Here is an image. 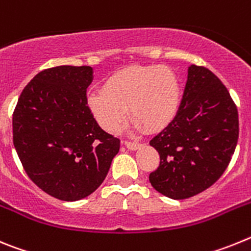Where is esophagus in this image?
I'll return each instance as SVG.
<instances>
[{
  "label": "esophagus",
  "instance_id": "esophagus-1",
  "mask_svg": "<svg viewBox=\"0 0 251 251\" xmlns=\"http://www.w3.org/2000/svg\"><path fill=\"white\" fill-rule=\"evenodd\" d=\"M124 146L128 148V150L130 151H136L138 150L139 147H141V143H138V142H130V141H126L124 142Z\"/></svg>",
  "mask_w": 251,
  "mask_h": 251
}]
</instances>
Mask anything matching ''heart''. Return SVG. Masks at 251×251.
<instances>
[{"instance_id": "obj_1", "label": "heart", "mask_w": 251, "mask_h": 251, "mask_svg": "<svg viewBox=\"0 0 251 251\" xmlns=\"http://www.w3.org/2000/svg\"><path fill=\"white\" fill-rule=\"evenodd\" d=\"M88 106L108 132L121 129L128 109L133 121L157 130L166 127L178 110L179 84L167 66H129L110 75L101 90L90 93Z\"/></svg>"}]
</instances>
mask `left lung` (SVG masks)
<instances>
[{
    "instance_id": "1",
    "label": "left lung",
    "mask_w": 251,
    "mask_h": 251,
    "mask_svg": "<svg viewBox=\"0 0 251 251\" xmlns=\"http://www.w3.org/2000/svg\"><path fill=\"white\" fill-rule=\"evenodd\" d=\"M175 118L150 145L159 167L150 182L159 194L183 200L205 191L230 163L239 137L238 109L220 79L203 66H188Z\"/></svg>"
}]
</instances>
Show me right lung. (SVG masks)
Instances as JSON below:
<instances>
[{"label":"right lung","instance_id":"add662e5","mask_svg":"<svg viewBox=\"0 0 251 251\" xmlns=\"http://www.w3.org/2000/svg\"><path fill=\"white\" fill-rule=\"evenodd\" d=\"M92 81L90 66L46 69L25 86L13 112V146L26 174L59 200L93 194L119 152L121 141L99 127L88 106Z\"/></svg>","mask_w":251,"mask_h":251}]
</instances>
